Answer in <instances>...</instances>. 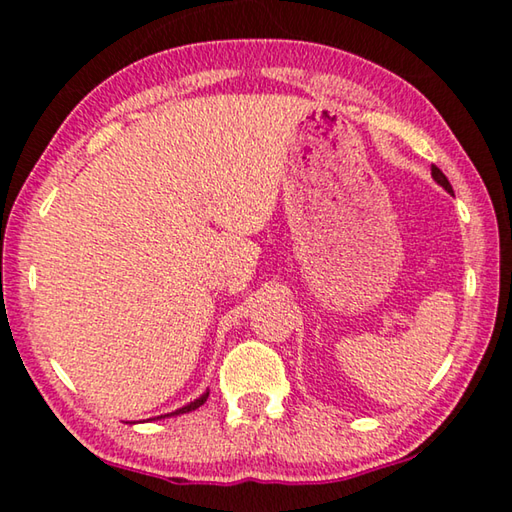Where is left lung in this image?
<instances>
[{"label":"left lung","instance_id":"left-lung-1","mask_svg":"<svg viewBox=\"0 0 512 512\" xmlns=\"http://www.w3.org/2000/svg\"><path fill=\"white\" fill-rule=\"evenodd\" d=\"M431 178H433V180H436V183H438L440 187H443L447 194H452V196H454V189H452V185H449V180H447V176H445V173H443V171H440V169L436 167V164H431Z\"/></svg>","mask_w":512,"mask_h":512}]
</instances>
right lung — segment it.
<instances>
[{
  "label": "right lung",
  "instance_id": "right-lung-1",
  "mask_svg": "<svg viewBox=\"0 0 512 512\" xmlns=\"http://www.w3.org/2000/svg\"><path fill=\"white\" fill-rule=\"evenodd\" d=\"M207 397H210V391H205L201 397H196L194 402H189L185 406H180V409L171 411V413H164V415H158V418H149V420H164V418H173V415H183V413H189V411H196L198 406H203L207 402ZM135 424V422H133Z\"/></svg>",
  "mask_w": 512,
  "mask_h": 512
}]
</instances>
